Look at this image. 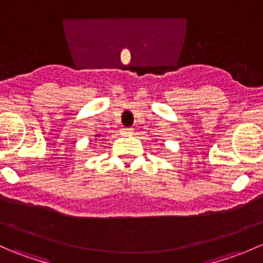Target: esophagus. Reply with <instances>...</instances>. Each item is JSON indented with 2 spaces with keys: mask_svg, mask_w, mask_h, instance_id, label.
Masks as SVG:
<instances>
[{
  "mask_svg": "<svg viewBox=\"0 0 263 263\" xmlns=\"http://www.w3.org/2000/svg\"><path fill=\"white\" fill-rule=\"evenodd\" d=\"M122 135H131L132 132H134V128H131V127H124V128H122Z\"/></svg>",
  "mask_w": 263,
  "mask_h": 263,
  "instance_id": "obj_1",
  "label": "esophagus"
}]
</instances>
